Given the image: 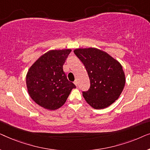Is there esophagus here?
Returning <instances> with one entry per match:
<instances>
[{"instance_id":"esophagus-1","label":"esophagus","mask_w":150,"mask_h":150,"mask_svg":"<svg viewBox=\"0 0 150 150\" xmlns=\"http://www.w3.org/2000/svg\"><path fill=\"white\" fill-rule=\"evenodd\" d=\"M74 85L77 87V86H78V82L76 81H75L74 82Z\"/></svg>"}]
</instances>
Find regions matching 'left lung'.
<instances>
[{
	"instance_id": "obj_1",
	"label": "left lung",
	"mask_w": 150,
	"mask_h": 150,
	"mask_svg": "<svg viewBox=\"0 0 150 150\" xmlns=\"http://www.w3.org/2000/svg\"><path fill=\"white\" fill-rule=\"evenodd\" d=\"M74 52L85 65L90 80L89 89L83 92L86 102L95 109L111 105L120 97L126 83L120 63L95 48H78Z\"/></svg>"
}]
</instances>
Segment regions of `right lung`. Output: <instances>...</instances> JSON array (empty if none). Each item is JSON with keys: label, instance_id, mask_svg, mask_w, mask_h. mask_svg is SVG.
I'll return each instance as SVG.
<instances>
[{"label": "right lung", "instance_id": "obj_1", "mask_svg": "<svg viewBox=\"0 0 150 150\" xmlns=\"http://www.w3.org/2000/svg\"><path fill=\"white\" fill-rule=\"evenodd\" d=\"M71 49L52 50L42 55L28 69L26 87L30 98L42 107L54 110L62 106L74 84L69 82L63 65Z\"/></svg>", "mask_w": 150, "mask_h": 150}]
</instances>
